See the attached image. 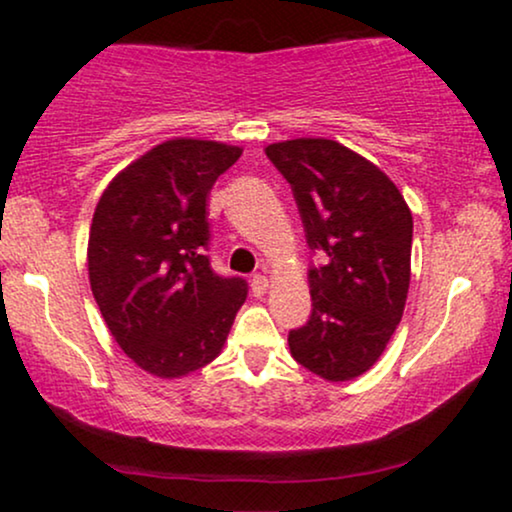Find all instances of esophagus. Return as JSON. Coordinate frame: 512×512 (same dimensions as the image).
I'll return each instance as SVG.
<instances>
[{"instance_id":"1","label":"esophagus","mask_w":512,"mask_h":512,"mask_svg":"<svg viewBox=\"0 0 512 512\" xmlns=\"http://www.w3.org/2000/svg\"><path fill=\"white\" fill-rule=\"evenodd\" d=\"M266 290H268L266 275H254V278H251V292H254V297H263Z\"/></svg>"}]
</instances>
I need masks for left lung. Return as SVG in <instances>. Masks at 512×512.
<instances>
[{"mask_svg":"<svg viewBox=\"0 0 512 512\" xmlns=\"http://www.w3.org/2000/svg\"><path fill=\"white\" fill-rule=\"evenodd\" d=\"M268 160L292 186L306 244L311 316L290 330V352L326 381H352L378 362L410 290L412 213L374 162L330 138L270 143Z\"/></svg>","mask_w":512,"mask_h":512,"instance_id":"8db88e82","label":"left lung"}]
</instances>
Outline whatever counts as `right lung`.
<instances>
[{
    "mask_svg": "<svg viewBox=\"0 0 512 512\" xmlns=\"http://www.w3.org/2000/svg\"><path fill=\"white\" fill-rule=\"evenodd\" d=\"M242 148L172 138L102 191L88 278L112 338L148 374L179 378L218 357L246 280L210 268L208 194Z\"/></svg>",
    "mask_w": 512,
    "mask_h": 512,
    "instance_id": "obj_1",
    "label": "right lung"
}]
</instances>
